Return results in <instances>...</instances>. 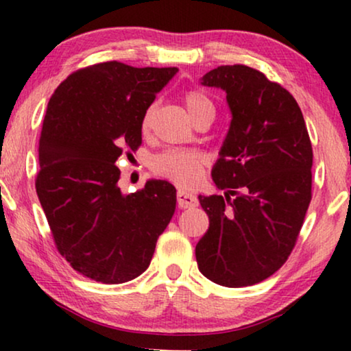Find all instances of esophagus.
Returning <instances> with one entry per match:
<instances>
[{
	"mask_svg": "<svg viewBox=\"0 0 351 351\" xmlns=\"http://www.w3.org/2000/svg\"><path fill=\"white\" fill-rule=\"evenodd\" d=\"M177 203H179L180 208L189 209V208H195V206H198V199H196L195 195L189 193V191L179 190L177 191Z\"/></svg>",
	"mask_w": 351,
	"mask_h": 351,
	"instance_id": "obj_1",
	"label": "esophagus"
}]
</instances>
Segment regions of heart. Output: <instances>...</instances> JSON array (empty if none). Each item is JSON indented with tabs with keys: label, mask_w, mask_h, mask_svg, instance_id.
Returning a JSON list of instances; mask_svg holds the SVG:
<instances>
[{
	"label": "heart",
	"mask_w": 351,
	"mask_h": 351,
	"mask_svg": "<svg viewBox=\"0 0 351 351\" xmlns=\"http://www.w3.org/2000/svg\"><path fill=\"white\" fill-rule=\"evenodd\" d=\"M184 104L193 121L203 117H214V104L201 89H186L184 93ZM155 117V105H150L142 114L141 126L148 131ZM206 158L201 152L186 150V148H167L153 158L152 167L158 176L169 179L177 185L189 186L199 180L203 174Z\"/></svg>",
	"instance_id": "b5f03b06"
}]
</instances>
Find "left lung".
I'll use <instances>...</instances> for the list:
<instances>
[{"instance_id":"obj_1","label":"left lung","mask_w":351,"mask_h":351,"mask_svg":"<svg viewBox=\"0 0 351 351\" xmlns=\"http://www.w3.org/2000/svg\"><path fill=\"white\" fill-rule=\"evenodd\" d=\"M204 86L227 93L232 123L213 167L225 196H198L209 228L198 268L227 287L257 285L285 265L311 201L313 150L289 90L247 65L208 71Z\"/></svg>"}]
</instances>
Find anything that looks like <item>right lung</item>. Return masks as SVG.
Instances as JSON below:
<instances>
[{"instance_id": "right-lung-1", "label": "right lung", "mask_w": 351, "mask_h": 351, "mask_svg": "<svg viewBox=\"0 0 351 351\" xmlns=\"http://www.w3.org/2000/svg\"><path fill=\"white\" fill-rule=\"evenodd\" d=\"M176 66L102 62L73 71L47 104L35 186L57 251L86 278L119 285L150 265L176 210V189L148 180L123 195V153L142 143V114Z\"/></svg>"}]
</instances>
